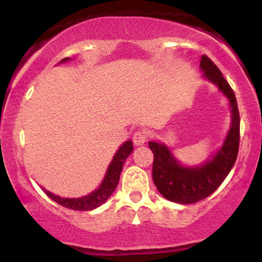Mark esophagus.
Segmentation results:
<instances>
[{
  "label": "esophagus",
  "mask_w": 262,
  "mask_h": 262,
  "mask_svg": "<svg viewBox=\"0 0 262 262\" xmlns=\"http://www.w3.org/2000/svg\"><path fill=\"white\" fill-rule=\"evenodd\" d=\"M148 139V135L145 131H136L134 134V143L135 145H143Z\"/></svg>",
  "instance_id": "1"
}]
</instances>
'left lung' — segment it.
Masks as SVG:
<instances>
[{"mask_svg":"<svg viewBox=\"0 0 262 262\" xmlns=\"http://www.w3.org/2000/svg\"><path fill=\"white\" fill-rule=\"evenodd\" d=\"M199 68L202 78L216 85L227 98L231 123L222 145L200 164H182L167 144L160 141L148 143L154 154V184L164 198L178 204H193L212 194L230 173L238 152L239 114L234 92L209 57L202 56Z\"/></svg>","mask_w":262,"mask_h":262,"instance_id":"8db88e82","label":"left lung"}]
</instances>
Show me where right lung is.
Masks as SVG:
<instances>
[{
	"instance_id": "1",
	"label": "right lung",
	"mask_w": 262,
	"mask_h": 262,
	"mask_svg": "<svg viewBox=\"0 0 262 262\" xmlns=\"http://www.w3.org/2000/svg\"><path fill=\"white\" fill-rule=\"evenodd\" d=\"M70 57H68V58L60 60L58 64L70 62ZM132 151H134V145H132L131 139H128V141L124 142L123 144L119 146V149L117 150V152L114 154L113 159L111 161L110 166L106 170L105 177H103L99 187L87 195L80 196V198H63V196L53 194V193L48 191V189H45L44 187H41V189L46 193V195H48L49 198H51L53 200V202L58 203L59 205L67 207V209H71L75 211L94 210L96 207L101 206L103 203H106L107 199L112 195L114 189L117 188L118 182H119L120 173L121 170H123L125 160L131 155Z\"/></svg>"
}]
</instances>
